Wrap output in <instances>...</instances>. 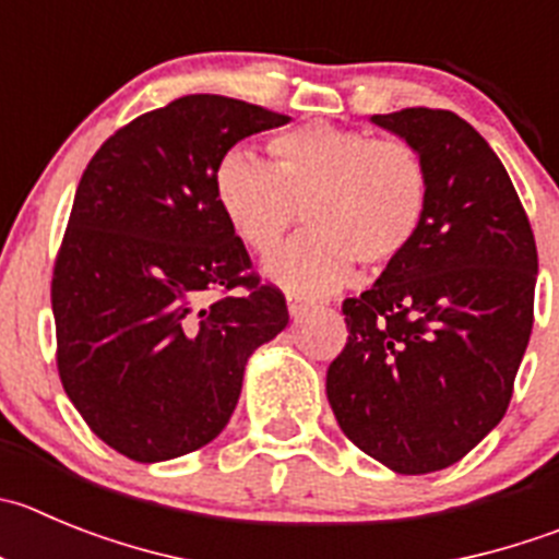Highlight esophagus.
<instances>
[{"instance_id":"obj_1","label":"esophagus","mask_w":559,"mask_h":559,"mask_svg":"<svg viewBox=\"0 0 559 559\" xmlns=\"http://www.w3.org/2000/svg\"><path fill=\"white\" fill-rule=\"evenodd\" d=\"M286 306H289V314L295 317V320H300V317L309 314L311 311L309 300H300V297H292V295H289V300H286Z\"/></svg>"}]
</instances>
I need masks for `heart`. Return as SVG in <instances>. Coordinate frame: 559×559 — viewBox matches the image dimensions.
<instances>
[{
	"label": "heart",
	"mask_w": 559,
	"mask_h": 559,
	"mask_svg": "<svg viewBox=\"0 0 559 559\" xmlns=\"http://www.w3.org/2000/svg\"><path fill=\"white\" fill-rule=\"evenodd\" d=\"M275 165L245 148L223 154L215 198L255 253H273L297 215L311 228L264 267L292 295L322 297L350 281L356 262L389 267L419 237L430 201L421 156L397 140L309 123L270 143Z\"/></svg>",
	"instance_id": "1"
}]
</instances>
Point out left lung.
<instances>
[{
  "mask_svg": "<svg viewBox=\"0 0 559 559\" xmlns=\"http://www.w3.org/2000/svg\"><path fill=\"white\" fill-rule=\"evenodd\" d=\"M421 156L430 201L408 253L342 306L328 367L344 436L397 474L452 466L502 421L532 333L538 250L508 170L450 109L372 115Z\"/></svg>",
  "mask_w": 559,
  "mask_h": 559,
  "instance_id": "8db88e82",
  "label": "left lung"
}]
</instances>
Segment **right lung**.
I'll list each match as a JSON object with an SVG mask.
<instances>
[{
	"instance_id": "add662e5",
	"label": "right lung",
	"mask_w": 559,
	"mask_h": 559,
	"mask_svg": "<svg viewBox=\"0 0 559 559\" xmlns=\"http://www.w3.org/2000/svg\"><path fill=\"white\" fill-rule=\"evenodd\" d=\"M284 123L239 98L181 96L118 129L82 174L51 278L57 369L87 427L132 461L221 436L248 358L289 322L215 198L223 154ZM212 290L224 295L206 305Z\"/></svg>"
}]
</instances>
